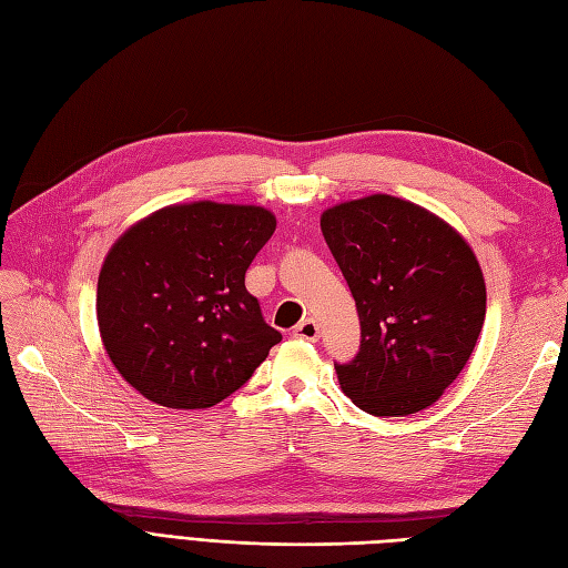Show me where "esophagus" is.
I'll use <instances>...</instances> for the list:
<instances>
[{
  "label": "esophagus",
  "instance_id": "1",
  "mask_svg": "<svg viewBox=\"0 0 568 568\" xmlns=\"http://www.w3.org/2000/svg\"><path fill=\"white\" fill-rule=\"evenodd\" d=\"M294 336L303 338V341H317L320 338V326H317L315 320H303L301 324H296Z\"/></svg>",
  "mask_w": 568,
  "mask_h": 568
}]
</instances>
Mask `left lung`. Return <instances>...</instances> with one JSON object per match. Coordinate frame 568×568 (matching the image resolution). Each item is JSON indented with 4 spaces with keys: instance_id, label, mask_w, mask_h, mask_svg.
Segmentation results:
<instances>
[{
    "instance_id": "8db88e82",
    "label": "left lung",
    "mask_w": 568,
    "mask_h": 568,
    "mask_svg": "<svg viewBox=\"0 0 568 568\" xmlns=\"http://www.w3.org/2000/svg\"><path fill=\"white\" fill-rule=\"evenodd\" d=\"M320 227L359 315V353L341 390L374 417L432 407L474 353L486 282L453 225L422 205L372 194L326 209Z\"/></svg>"
}]
</instances>
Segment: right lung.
Wrapping results in <instances>:
<instances>
[{"instance_id": "right-lung-1", "label": "right lung", "mask_w": 568, "mask_h": 568, "mask_svg": "<svg viewBox=\"0 0 568 568\" xmlns=\"http://www.w3.org/2000/svg\"><path fill=\"white\" fill-rule=\"evenodd\" d=\"M274 227L263 205L192 201L165 205L115 239L97 284L99 334L146 400L213 407L282 341L244 284Z\"/></svg>"}]
</instances>
